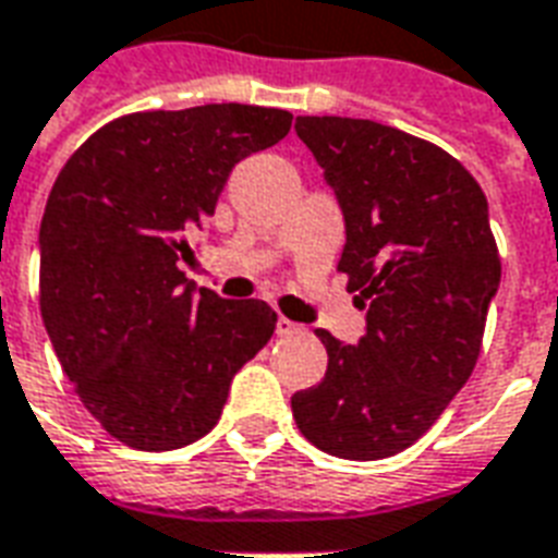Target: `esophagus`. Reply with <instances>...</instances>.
<instances>
[{
	"label": "esophagus",
	"mask_w": 558,
	"mask_h": 558,
	"mask_svg": "<svg viewBox=\"0 0 558 558\" xmlns=\"http://www.w3.org/2000/svg\"><path fill=\"white\" fill-rule=\"evenodd\" d=\"M292 333H301V325H295L287 316H280L278 319V337H292Z\"/></svg>",
	"instance_id": "esophagus-1"
}]
</instances>
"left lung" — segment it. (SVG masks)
Segmentation results:
<instances>
[{
    "mask_svg": "<svg viewBox=\"0 0 558 558\" xmlns=\"http://www.w3.org/2000/svg\"><path fill=\"white\" fill-rule=\"evenodd\" d=\"M295 132L340 201L337 271L366 307V333L345 345L316 331L328 369L292 396L313 447L378 461L435 426L476 366L499 254L488 201L437 144L357 118H299Z\"/></svg>",
    "mask_w": 558,
    "mask_h": 558,
    "instance_id": "obj_1",
    "label": "left lung"
}]
</instances>
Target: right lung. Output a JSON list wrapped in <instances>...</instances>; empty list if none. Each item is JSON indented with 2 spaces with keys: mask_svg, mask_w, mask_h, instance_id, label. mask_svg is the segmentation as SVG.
<instances>
[{
  "mask_svg": "<svg viewBox=\"0 0 558 558\" xmlns=\"http://www.w3.org/2000/svg\"><path fill=\"white\" fill-rule=\"evenodd\" d=\"M290 126V111L242 102L135 111L61 168L40 221V316L82 405L126 447L195 444L271 340L266 301L195 292L177 263L233 165Z\"/></svg>",
  "mask_w": 558,
  "mask_h": 558,
  "instance_id": "right-lung-1",
  "label": "right lung"
}]
</instances>
